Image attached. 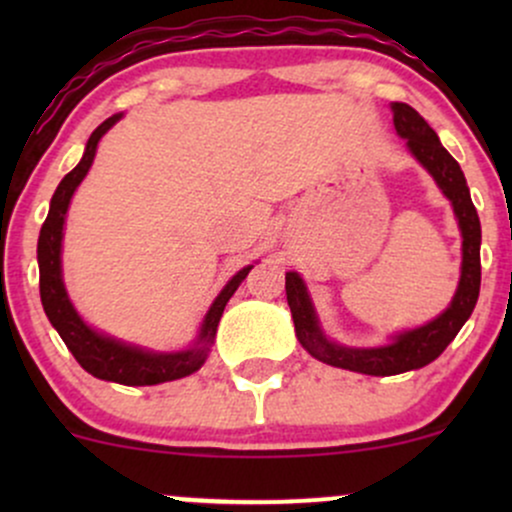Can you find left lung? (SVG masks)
Wrapping results in <instances>:
<instances>
[{
	"instance_id": "8db88e82",
	"label": "left lung",
	"mask_w": 512,
	"mask_h": 512,
	"mask_svg": "<svg viewBox=\"0 0 512 512\" xmlns=\"http://www.w3.org/2000/svg\"><path fill=\"white\" fill-rule=\"evenodd\" d=\"M392 113H395V129L407 139L411 154L419 158L428 173L436 178L443 195L452 202L457 221H460L462 276L450 308L419 330L399 334L392 344L378 346V349H349V346L327 342L320 325H317L313 303H310L303 279L296 272L286 274V301H289L296 337L303 344V349L327 366L366 375H397L424 368L431 361H436L445 351V346L462 330L467 317L472 315L481 286V223L472 197H469V187L460 163L443 149L438 134L428 127V122L411 105L392 103Z\"/></svg>"
}]
</instances>
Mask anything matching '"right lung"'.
<instances>
[{
	"label": "right lung",
	"instance_id": "obj_1",
	"mask_svg": "<svg viewBox=\"0 0 512 512\" xmlns=\"http://www.w3.org/2000/svg\"><path fill=\"white\" fill-rule=\"evenodd\" d=\"M122 115H113L93 129L88 137L84 158L79 161L72 173H67L57 185L55 195H52L48 219H45L43 228H40L38 238V267H40V301H43L45 315L52 322L57 332H60L62 342L72 351L79 366L88 370L93 378L110 380V383L120 385H158L168 383V380L185 378V375L195 373L207 361V351L216 337V327L226 308L228 298L236 293L240 281L248 276L252 267L240 269L226 284V289L219 293L214 305L209 308L207 317L202 322V332H199L197 344L187 351H178V354H149V351L137 349V346H127L115 339L103 337V334L93 332L91 327L76 315L72 301H69L67 291L62 284V228H64V214L69 209V199H72L74 190L84 175L91 168L93 156H96V146L101 137L110 127L120 120Z\"/></svg>",
	"mask_w": 512,
	"mask_h": 512
}]
</instances>
